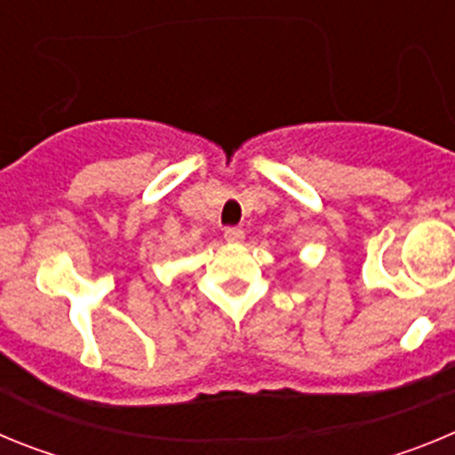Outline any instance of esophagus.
I'll use <instances>...</instances> for the list:
<instances>
[{"instance_id":"1","label":"esophagus","mask_w":455,"mask_h":455,"mask_svg":"<svg viewBox=\"0 0 455 455\" xmlns=\"http://www.w3.org/2000/svg\"><path fill=\"white\" fill-rule=\"evenodd\" d=\"M223 236L225 241H230V243H239V241H243V230H241V228H228Z\"/></svg>"}]
</instances>
